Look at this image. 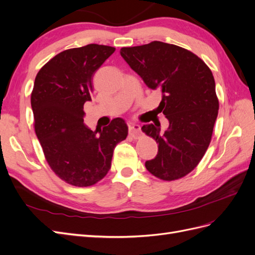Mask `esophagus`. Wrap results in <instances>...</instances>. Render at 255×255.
<instances>
[{"label":"esophagus","instance_id":"esophagus-1","mask_svg":"<svg viewBox=\"0 0 255 255\" xmlns=\"http://www.w3.org/2000/svg\"><path fill=\"white\" fill-rule=\"evenodd\" d=\"M128 132L133 137H138L141 134V128L136 123H128Z\"/></svg>","mask_w":255,"mask_h":255}]
</instances>
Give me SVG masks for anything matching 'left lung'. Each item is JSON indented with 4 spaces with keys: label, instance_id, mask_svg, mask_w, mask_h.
<instances>
[{
    "label": "left lung",
    "instance_id": "8db88e82",
    "mask_svg": "<svg viewBox=\"0 0 255 255\" xmlns=\"http://www.w3.org/2000/svg\"><path fill=\"white\" fill-rule=\"evenodd\" d=\"M121 56L149 88L160 89V123L141 129L158 143L157 155L145 161L146 170L165 181L186 175L197 167L210 145L219 102L212 71L194 53L174 44L153 41L122 48Z\"/></svg>",
    "mask_w": 255,
    "mask_h": 255
}]
</instances>
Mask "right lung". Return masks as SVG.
<instances>
[{
	"label": "right lung",
	"instance_id": "obj_1",
	"mask_svg": "<svg viewBox=\"0 0 255 255\" xmlns=\"http://www.w3.org/2000/svg\"><path fill=\"white\" fill-rule=\"evenodd\" d=\"M102 44L60 52L37 73L30 104L35 132L45 159L61 180L90 186L110 171L115 146L128 136L122 118L91 130L84 123V104L91 101L92 79L115 52Z\"/></svg>",
	"mask_w": 255,
	"mask_h": 255
}]
</instances>
